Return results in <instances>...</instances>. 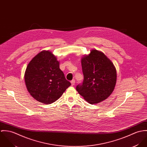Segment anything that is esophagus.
<instances>
[{
  "instance_id": "1",
  "label": "esophagus",
  "mask_w": 147,
  "mask_h": 147,
  "mask_svg": "<svg viewBox=\"0 0 147 147\" xmlns=\"http://www.w3.org/2000/svg\"><path fill=\"white\" fill-rule=\"evenodd\" d=\"M71 84H72V85H74V84H75V80L74 79H73L72 80H71Z\"/></svg>"
}]
</instances>
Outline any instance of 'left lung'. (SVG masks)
Wrapping results in <instances>:
<instances>
[{"mask_svg":"<svg viewBox=\"0 0 147 147\" xmlns=\"http://www.w3.org/2000/svg\"><path fill=\"white\" fill-rule=\"evenodd\" d=\"M84 75L82 84L76 90L89 104L103 101L113 93L117 82V71L111 61L101 51L92 50L82 59Z\"/></svg>","mask_w":147,"mask_h":147,"instance_id":"left-lung-1","label":"left lung"}]
</instances>
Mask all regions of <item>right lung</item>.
<instances>
[{
	"mask_svg": "<svg viewBox=\"0 0 147 147\" xmlns=\"http://www.w3.org/2000/svg\"><path fill=\"white\" fill-rule=\"evenodd\" d=\"M24 78L30 95L45 104L56 101L71 85L60 69L57 58L48 50L42 51L30 61Z\"/></svg>",
	"mask_w": 147,
	"mask_h": 147,
	"instance_id": "1",
	"label": "right lung"
}]
</instances>
